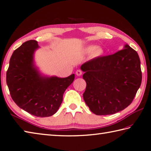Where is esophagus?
Here are the masks:
<instances>
[{
	"label": "esophagus",
	"mask_w": 151,
	"mask_h": 151,
	"mask_svg": "<svg viewBox=\"0 0 151 151\" xmlns=\"http://www.w3.org/2000/svg\"><path fill=\"white\" fill-rule=\"evenodd\" d=\"M83 73V71H82L81 69H77V70L76 71V75L77 76H81Z\"/></svg>",
	"instance_id": "obj_1"
}]
</instances>
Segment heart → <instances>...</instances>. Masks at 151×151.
Returning <instances> with one entry per match:
<instances>
[{"label": "heart", "mask_w": 151, "mask_h": 151, "mask_svg": "<svg viewBox=\"0 0 151 151\" xmlns=\"http://www.w3.org/2000/svg\"><path fill=\"white\" fill-rule=\"evenodd\" d=\"M86 52L88 53H92V57L93 58L100 57L104 53V50L102 48L97 47L96 45H90L86 49Z\"/></svg>", "instance_id": "heart-1"}]
</instances>
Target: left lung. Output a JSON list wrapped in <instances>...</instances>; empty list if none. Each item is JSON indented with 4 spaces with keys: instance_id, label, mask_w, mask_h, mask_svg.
Masks as SVG:
<instances>
[{
    "instance_id": "1",
    "label": "left lung",
    "mask_w": 151,
    "mask_h": 151,
    "mask_svg": "<svg viewBox=\"0 0 151 151\" xmlns=\"http://www.w3.org/2000/svg\"><path fill=\"white\" fill-rule=\"evenodd\" d=\"M81 68L86 83L84 100L98 116L114 114L127 108L141 84L140 59L128 45L114 54L90 60Z\"/></svg>"
}]
</instances>
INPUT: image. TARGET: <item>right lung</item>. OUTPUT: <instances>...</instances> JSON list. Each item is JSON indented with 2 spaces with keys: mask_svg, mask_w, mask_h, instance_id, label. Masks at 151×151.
Masks as SVG:
<instances>
[{
  "mask_svg": "<svg viewBox=\"0 0 151 151\" xmlns=\"http://www.w3.org/2000/svg\"><path fill=\"white\" fill-rule=\"evenodd\" d=\"M37 42L29 40L14 51L6 72L11 97L17 105L37 117H49L58 110L63 96L75 75L67 78L41 76L33 63Z\"/></svg>",
  "mask_w": 151,
  "mask_h": 151,
  "instance_id": "obj_1",
  "label": "right lung"
}]
</instances>
